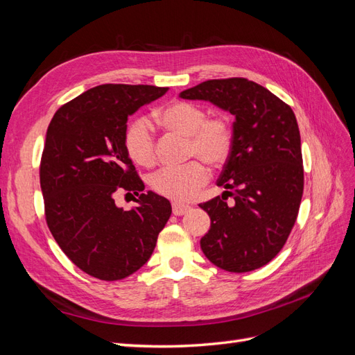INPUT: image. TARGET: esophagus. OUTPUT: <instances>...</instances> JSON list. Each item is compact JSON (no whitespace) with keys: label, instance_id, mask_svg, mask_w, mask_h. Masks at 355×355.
Listing matches in <instances>:
<instances>
[{"label":"esophagus","instance_id":"esophagus-1","mask_svg":"<svg viewBox=\"0 0 355 355\" xmlns=\"http://www.w3.org/2000/svg\"><path fill=\"white\" fill-rule=\"evenodd\" d=\"M189 206H185V204H178L175 202L173 204V214L175 216H182V214H185L189 211Z\"/></svg>","mask_w":355,"mask_h":355}]
</instances>
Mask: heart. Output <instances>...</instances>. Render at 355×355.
I'll list each match as a JSON object with an SVG mask.
<instances>
[{
	"label": "heart",
	"instance_id": "b5f03b06",
	"mask_svg": "<svg viewBox=\"0 0 355 355\" xmlns=\"http://www.w3.org/2000/svg\"><path fill=\"white\" fill-rule=\"evenodd\" d=\"M157 121L164 130L188 137L187 157L198 158L182 167H164L151 178V188L158 196L176 202H187L210 176L207 163L219 167L227 163L234 145V128L228 116H207L200 105L173 101L157 112ZM125 151L136 164H155V139L145 118H136L124 135ZM202 161L200 162L199 159Z\"/></svg>",
	"mask_w": 355,
	"mask_h": 355
}]
</instances>
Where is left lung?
<instances>
[{
  "label": "left lung",
  "mask_w": 355,
  "mask_h": 355,
  "mask_svg": "<svg viewBox=\"0 0 355 355\" xmlns=\"http://www.w3.org/2000/svg\"><path fill=\"white\" fill-rule=\"evenodd\" d=\"M179 96L209 101L235 116L232 151L218 180L223 194L200 204L210 216L201 250L225 271L257 270L283 249L302 200L296 116L275 94L245 78L209 80Z\"/></svg>",
  "instance_id": "1"
}]
</instances>
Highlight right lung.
Wrapping results in <instances>:
<instances>
[{"mask_svg":"<svg viewBox=\"0 0 355 355\" xmlns=\"http://www.w3.org/2000/svg\"><path fill=\"white\" fill-rule=\"evenodd\" d=\"M168 89L102 84L56 111L40 166L46 220L60 249L81 271L123 280L151 257L171 206L137 176L124 145L127 118ZM139 198L132 211L114 204L118 191Z\"/></svg>","mask_w":355,"mask_h":355,"instance_id":"obj_1","label":"right lung"}]
</instances>
